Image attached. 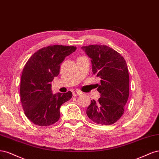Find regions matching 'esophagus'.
I'll return each instance as SVG.
<instances>
[{"label": "esophagus", "instance_id": "34e87169", "mask_svg": "<svg viewBox=\"0 0 159 159\" xmlns=\"http://www.w3.org/2000/svg\"><path fill=\"white\" fill-rule=\"evenodd\" d=\"M82 94V92L80 90H75L73 93V96H79Z\"/></svg>", "mask_w": 159, "mask_h": 159}]
</instances>
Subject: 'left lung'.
Segmentation results:
<instances>
[{"instance_id":"left-lung-1","label":"left lung","mask_w":159,"mask_h":159,"mask_svg":"<svg viewBox=\"0 0 159 159\" xmlns=\"http://www.w3.org/2000/svg\"><path fill=\"white\" fill-rule=\"evenodd\" d=\"M91 59L93 73L101 79L98 84L100 98L91 100L86 109L89 118L97 124L111 125L124 114L129 97V73L124 58L105 45L81 48Z\"/></svg>"}]
</instances>
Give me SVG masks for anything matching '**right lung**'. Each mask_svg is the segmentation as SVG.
Returning <instances> with one entry per match:
<instances>
[{"label": "right lung", "mask_w": 159, "mask_h": 159, "mask_svg": "<svg viewBox=\"0 0 159 159\" xmlns=\"http://www.w3.org/2000/svg\"><path fill=\"white\" fill-rule=\"evenodd\" d=\"M76 49L74 46L50 45L39 49L25 63L20 82V99L25 115L34 124L48 126L60 117V107L72 98L70 91L53 94L52 83L60 65Z\"/></svg>", "instance_id": "add662e5"}]
</instances>
